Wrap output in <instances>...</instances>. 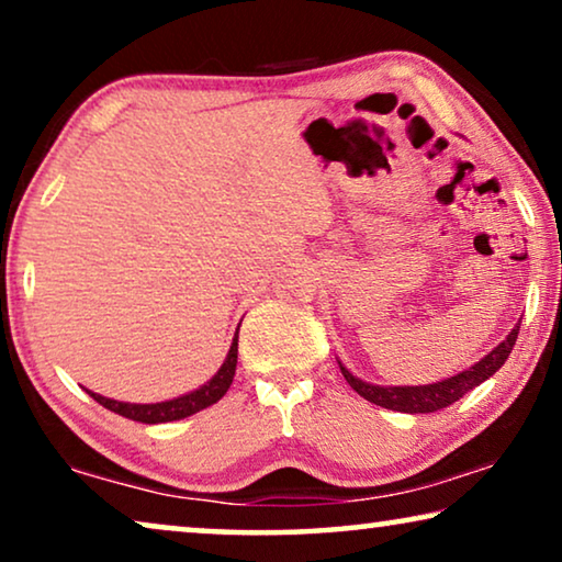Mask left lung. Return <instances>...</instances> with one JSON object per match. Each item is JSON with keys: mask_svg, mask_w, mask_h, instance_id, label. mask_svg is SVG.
Returning <instances> with one entry per match:
<instances>
[{"mask_svg": "<svg viewBox=\"0 0 562 562\" xmlns=\"http://www.w3.org/2000/svg\"><path fill=\"white\" fill-rule=\"evenodd\" d=\"M519 335V322L514 325V329L506 335V340L496 345L488 356H483L479 363H473L465 371H460L450 379L437 381V383H425V386H379V383H368L358 375H352L348 368H345L340 360V371L345 375V381L350 383L352 391H358L360 396L368 398V402L375 406H383V409L391 412H406V414H429L437 409H445L452 402H458L460 396H465L468 391H473L475 386H481L483 381L491 379L498 368L504 366V360L509 358V352L517 342Z\"/></svg>", "mask_w": 562, "mask_h": 562, "instance_id": "obj_1", "label": "left lung"}]
</instances>
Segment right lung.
<instances>
[{
  "label": "right lung",
  "instance_id": "add662e5",
  "mask_svg": "<svg viewBox=\"0 0 562 562\" xmlns=\"http://www.w3.org/2000/svg\"><path fill=\"white\" fill-rule=\"evenodd\" d=\"M240 329V327H237ZM235 368H237V333L233 337V345H229V352L225 358V363L220 366V371L212 375L204 386H199L189 394L168 398V402H158V404H130V402H117V398H106L102 394H94V391L87 389V394L110 409L120 417H127L133 422H143V425H160V422H176L183 417H191V414L206 409V406L217 404L222 396L227 394L229 383L235 379Z\"/></svg>",
  "mask_w": 562,
  "mask_h": 562
}]
</instances>
